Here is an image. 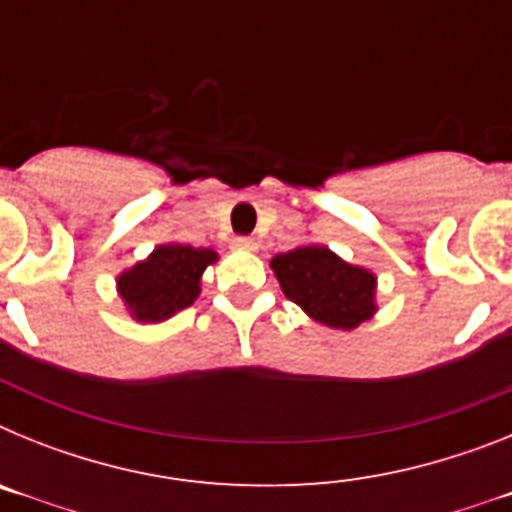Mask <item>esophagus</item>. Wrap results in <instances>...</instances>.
I'll list each match as a JSON object with an SVG mask.
<instances>
[{"label":"esophagus","instance_id":"1","mask_svg":"<svg viewBox=\"0 0 512 512\" xmlns=\"http://www.w3.org/2000/svg\"><path fill=\"white\" fill-rule=\"evenodd\" d=\"M233 248H238V251H256V241L253 238H235L233 241Z\"/></svg>","mask_w":512,"mask_h":512}]
</instances>
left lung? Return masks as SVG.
<instances>
[{"label":"left lung","instance_id":"1","mask_svg":"<svg viewBox=\"0 0 512 512\" xmlns=\"http://www.w3.org/2000/svg\"><path fill=\"white\" fill-rule=\"evenodd\" d=\"M279 287L307 318L336 330H354L377 312V274L348 264L323 243H305L271 259Z\"/></svg>","mask_w":512,"mask_h":512}]
</instances>
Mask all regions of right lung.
Returning <instances> with one entry per match:
<instances>
[{
    "label": "right lung",
    "instance_id": "obj_1",
    "mask_svg": "<svg viewBox=\"0 0 512 512\" xmlns=\"http://www.w3.org/2000/svg\"><path fill=\"white\" fill-rule=\"evenodd\" d=\"M217 259L215 248L161 243L146 259L117 274V297L135 323H164L194 305L202 292V274Z\"/></svg>",
    "mask_w": 512,
    "mask_h": 512
}]
</instances>
